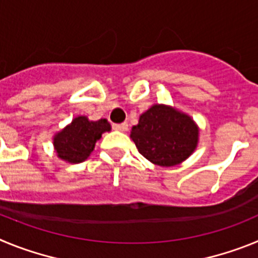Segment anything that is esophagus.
<instances>
[{
	"label": "esophagus",
	"instance_id": "1",
	"mask_svg": "<svg viewBox=\"0 0 258 258\" xmlns=\"http://www.w3.org/2000/svg\"><path fill=\"white\" fill-rule=\"evenodd\" d=\"M112 127L115 129V131L125 132V131H127V122H121V124H113Z\"/></svg>",
	"mask_w": 258,
	"mask_h": 258
}]
</instances>
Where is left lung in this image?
Masks as SVG:
<instances>
[{
    "label": "left lung",
    "mask_w": 258,
    "mask_h": 258,
    "mask_svg": "<svg viewBox=\"0 0 258 258\" xmlns=\"http://www.w3.org/2000/svg\"><path fill=\"white\" fill-rule=\"evenodd\" d=\"M199 129L190 116L163 104H155L132 127V140L147 160L173 166L186 160L198 145Z\"/></svg>",
    "instance_id": "8db88e82"
}]
</instances>
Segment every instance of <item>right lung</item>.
Wrapping results in <instances>:
<instances>
[{"instance_id":"add662e5","label":"right lung","mask_w":258,"mask_h":258,"mask_svg":"<svg viewBox=\"0 0 258 258\" xmlns=\"http://www.w3.org/2000/svg\"><path fill=\"white\" fill-rule=\"evenodd\" d=\"M109 131L111 125L106 118L89 121L85 116H79L54 138L56 154L68 163H83L92 154L102 133Z\"/></svg>"}]
</instances>
